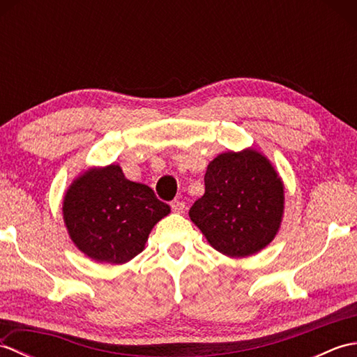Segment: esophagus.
Masks as SVG:
<instances>
[{
  "instance_id": "obj_1",
  "label": "esophagus",
  "mask_w": 357,
  "mask_h": 357,
  "mask_svg": "<svg viewBox=\"0 0 357 357\" xmlns=\"http://www.w3.org/2000/svg\"><path fill=\"white\" fill-rule=\"evenodd\" d=\"M172 210L174 211V213H184L185 211V202H183V201H173L172 204Z\"/></svg>"
}]
</instances>
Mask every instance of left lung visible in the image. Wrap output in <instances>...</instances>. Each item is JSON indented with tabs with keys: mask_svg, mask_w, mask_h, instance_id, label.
Masks as SVG:
<instances>
[{
	"mask_svg": "<svg viewBox=\"0 0 357 357\" xmlns=\"http://www.w3.org/2000/svg\"><path fill=\"white\" fill-rule=\"evenodd\" d=\"M206 193L188 211L208 244L229 257H247L275 239L284 218V183L253 147L224 151L207 165Z\"/></svg>",
	"mask_w": 357,
	"mask_h": 357,
	"instance_id": "1",
	"label": "left lung"
}]
</instances>
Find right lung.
<instances>
[{"label": "right lung", "mask_w": 357, "mask_h": 357, "mask_svg": "<svg viewBox=\"0 0 357 357\" xmlns=\"http://www.w3.org/2000/svg\"><path fill=\"white\" fill-rule=\"evenodd\" d=\"M169 213L149 185L127 179L118 164L82 172L63 199L64 225L75 247L100 264L132 261Z\"/></svg>", "instance_id": "1"}]
</instances>
